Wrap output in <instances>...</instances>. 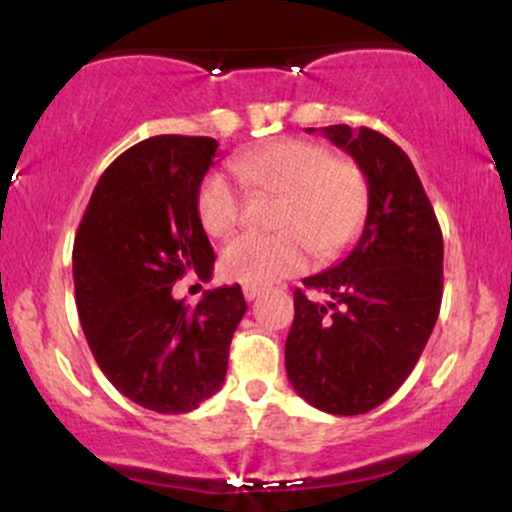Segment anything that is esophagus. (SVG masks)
<instances>
[{"instance_id": "obj_1", "label": "esophagus", "mask_w": 512, "mask_h": 512, "mask_svg": "<svg viewBox=\"0 0 512 512\" xmlns=\"http://www.w3.org/2000/svg\"><path fill=\"white\" fill-rule=\"evenodd\" d=\"M243 293H245V298H248V301H255V298L262 293V289H260V286H243Z\"/></svg>"}]
</instances>
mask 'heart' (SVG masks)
<instances>
[{
  "label": "heart",
  "mask_w": 512,
  "mask_h": 512,
  "mask_svg": "<svg viewBox=\"0 0 512 512\" xmlns=\"http://www.w3.org/2000/svg\"><path fill=\"white\" fill-rule=\"evenodd\" d=\"M252 192L279 197L274 236L245 233L221 255L226 276L245 286H269L305 267L308 250L320 260L339 255L368 214V182L356 163L305 139H279L231 163ZM197 214L211 238H226L243 216V195L226 175L199 185Z\"/></svg>",
  "instance_id": "1"
}]
</instances>
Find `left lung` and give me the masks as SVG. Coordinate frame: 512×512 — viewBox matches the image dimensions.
I'll return each mask as SVG.
<instances>
[{
    "label": "left lung",
    "instance_id": "left-lung-1",
    "mask_svg": "<svg viewBox=\"0 0 512 512\" xmlns=\"http://www.w3.org/2000/svg\"><path fill=\"white\" fill-rule=\"evenodd\" d=\"M322 134L366 175L368 214L354 250L303 279L330 301L293 293L286 373L308 404L356 416L395 395L431 337L443 298V233L395 142L368 127L332 125Z\"/></svg>",
    "mask_w": 512,
    "mask_h": 512
}]
</instances>
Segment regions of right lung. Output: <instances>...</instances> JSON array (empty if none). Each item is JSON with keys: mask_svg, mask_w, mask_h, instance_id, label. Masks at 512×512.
Masks as SVG:
<instances>
[{"mask_svg": "<svg viewBox=\"0 0 512 512\" xmlns=\"http://www.w3.org/2000/svg\"><path fill=\"white\" fill-rule=\"evenodd\" d=\"M219 142L161 134L117 156L74 240L76 310L91 354L127 399L158 414L197 409L221 390L245 315L238 284L173 298L185 274L209 281L214 250L197 192Z\"/></svg>", "mask_w": 512, "mask_h": 512, "instance_id": "obj_1", "label": "right lung"}]
</instances>
